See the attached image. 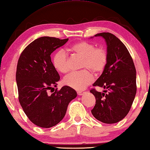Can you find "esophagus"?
<instances>
[{
	"mask_svg": "<svg viewBox=\"0 0 150 150\" xmlns=\"http://www.w3.org/2000/svg\"><path fill=\"white\" fill-rule=\"evenodd\" d=\"M77 93H78V95H81L83 94L84 92L82 91H77Z\"/></svg>",
	"mask_w": 150,
	"mask_h": 150,
	"instance_id": "1",
	"label": "esophagus"
}]
</instances>
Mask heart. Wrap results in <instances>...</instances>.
Listing matches in <instances>:
<instances>
[{"label": "heart", "instance_id": "heart-1", "mask_svg": "<svg viewBox=\"0 0 150 150\" xmlns=\"http://www.w3.org/2000/svg\"><path fill=\"white\" fill-rule=\"evenodd\" d=\"M70 50L82 58L80 69L83 70L67 76L63 83L76 90L83 89L93 80L91 72L96 76L103 72L108 63V52L104 47H96L94 44L87 41L76 42L70 47ZM52 62L58 72L66 74L70 71L69 58L64 50L57 51Z\"/></svg>", "mask_w": 150, "mask_h": 150}]
</instances>
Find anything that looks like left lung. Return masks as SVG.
Wrapping results in <instances>:
<instances>
[{"mask_svg": "<svg viewBox=\"0 0 150 150\" xmlns=\"http://www.w3.org/2000/svg\"><path fill=\"white\" fill-rule=\"evenodd\" d=\"M107 45L108 63L93 86L103 87L104 93L90 90L96 98L93 116L104 123L119 122L129 112L137 93L136 69L126 46L110 33H101ZM106 92V93H105Z\"/></svg>", "mask_w": 150, "mask_h": 150, "instance_id": "8db88e82", "label": "left lung"}]
</instances>
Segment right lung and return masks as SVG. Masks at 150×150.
I'll return each mask as SVG.
<instances>
[{
	"label": "right lung",
	"mask_w": 150,
	"mask_h": 150,
	"mask_svg": "<svg viewBox=\"0 0 150 150\" xmlns=\"http://www.w3.org/2000/svg\"><path fill=\"white\" fill-rule=\"evenodd\" d=\"M68 40L43 36L28 45L19 56L16 70L19 103L31 122L40 127L58 124L70 102L77 96L74 89L67 86L48 93L60 80L50 55Z\"/></svg>",
	"instance_id": "1"
}]
</instances>
